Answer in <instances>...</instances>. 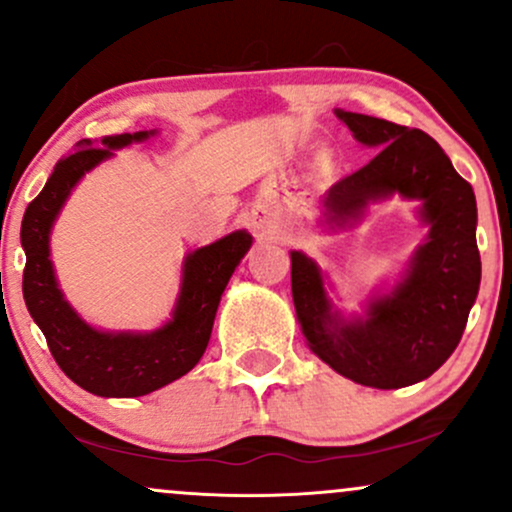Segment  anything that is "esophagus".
Here are the masks:
<instances>
[{
	"label": "esophagus",
	"instance_id": "esophagus-1",
	"mask_svg": "<svg viewBox=\"0 0 512 512\" xmlns=\"http://www.w3.org/2000/svg\"><path fill=\"white\" fill-rule=\"evenodd\" d=\"M252 223H255L257 228L267 226V216H264V211H255V214H252Z\"/></svg>",
	"mask_w": 512,
	"mask_h": 512
}]
</instances>
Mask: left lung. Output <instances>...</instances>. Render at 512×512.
Here are the masks:
<instances>
[{
	"instance_id": "8db88e82",
	"label": "left lung",
	"mask_w": 512,
	"mask_h": 512,
	"mask_svg": "<svg viewBox=\"0 0 512 512\" xmlns=\"http://www.w3.org/2000/svg\"><path fill=\"white\" fill-rule=\"evenodd\" d=\"M334 115L375 156L330 187L320 223L354 228L368 204L392 195L419 202L428 236L395 284L375 289L363 313L342 315L313 257L291 250V291L305 344L332 370L358 385L397 390L421 383L460 344L479 293L477 199L436 139L421 129L337 108Z\"/></svg>"
}]
</instances>
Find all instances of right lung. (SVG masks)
<instances>
[{
  "mask_svg": "<svg viewBox=\"0 0 512 512\" xmlns=\"http://www.w3.org/2000/svg\"><path fill=\"white\" fill-rule=\"evenodd\" d=\"M154 134L156 129L115 134L103 137L101 144L81 139L74 154L57 161L21 223L26 252L23 301L28 313L48 339L64 375L98 397H142L190 373L207 351L221 293L252 245L248 231H233L187 252L170 320L151 332L98 330L76 313L57 284L50 260L52 226L86 173L113 158L117 149L146 142Z\"/></svg>",
  "mask_w": 512,
  "mask_h": 512,
  "instance_id": "obj_1",
  "label": "right lung"
}]
</instances>
